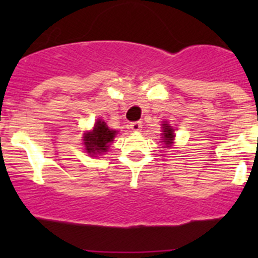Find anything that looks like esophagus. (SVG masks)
<instances>
[{
  "label": "esophagus",
  "mask_w": 258,
  "mask_h": 258,
  "mask_svg": "<svg viewBox=\"0 0 258 258\" xmlns=\"http://www.w3.org/2000/svg\"><path fill=\"white\" fill-rule=\"evenodd\" d=\"M131 129L133 132H141L142 131V122L141 121H136V122H131Z\"/></svg>",
  "instance_id": "1"
}]
</instances>
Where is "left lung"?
<instances>
[{
	"mask_svg": "<svg viewBox=\"0 0 258 258\" xmlns=\"http://www.w3.org/2000/svg\"><path fill=\"white\" fill-rule=\"evenodd\" d=\"M161 138H163L164 143L166 145V147H170L173 145V141H174V131L173 127L170 126L168 122H164L163 124V133H161Z\"/></svg>",
	"mask_w": 258,
	"mask_h": 258,
	"instance_id": "left-lung-1",
	"label": "left lung"
}]
</instances>
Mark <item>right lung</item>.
<instances>
[{
	"instance_id": "1",
	"label": "right lung",
	"mask_w": 258,
	"mask_h": 258,
	"mask_svg": "<svg viewBox=\"0 0 258 258\" xmlns=\"http://www.w3.org/2000/svg\"><path fill=\"white\" fill-rule=\"evenodd\" d=\"M117 132L112 131L107 124L98 118L93 131L84 133V145L89 155H101L108 151V147Z\"/></svg>"
}]
</instances>
